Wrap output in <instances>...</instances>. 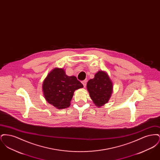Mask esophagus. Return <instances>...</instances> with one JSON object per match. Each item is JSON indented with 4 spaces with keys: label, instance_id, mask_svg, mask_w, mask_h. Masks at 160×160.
<instances>
[{
    "label": "esophagus",
    "instance_id": "esophagus-1",
    "mask_svg": "<svg viewBox=\"0 0 160 160\" xmlns=\"http://www.w3.org/2000/svg\"><path fill=\"white\" fill-rule=\"evenodd\" d=\"M86 83H87V80H83V81L82 82V84H83V86L84 88H85L86 86Z\"/></svg>",
    "mask_w": 160,
    "mask_h": 160
}]
</instances>
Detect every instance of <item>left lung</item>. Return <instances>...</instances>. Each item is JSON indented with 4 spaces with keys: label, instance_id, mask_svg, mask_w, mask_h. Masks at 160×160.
<instances>
[{
    "label": "left lung",
    "instance_id": "1",
    "mask_svg": "<svg viewBox=\"0 0 160 160\" xmlns=\"http://www.w3.org/2000/svg\"><path fill=\"white\" fill-rule=\"evenodd\" d=\"M91 98L97 107L104 106L110 99L113 91V83L107 73L99 71L87 83Z\"/></svg>",
    "mask_w": 160,
    "mask_h": 160
}]
</instances>
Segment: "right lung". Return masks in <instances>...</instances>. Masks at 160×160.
Segmentation results:
<instances>
[{
  "mask_svg": "<svg viewBox=\"0 0 160 160\" xmlns=\"http://www.w3.org/2000/svg\"><path fill=\"white\" fill-rule=\"evenodd\" d=\"M83 85L76 77L68 76L62 68H54L47 75L42 84L46 101L58 109L70 106L74 92Z\"/></svg>",
  "mask_w": 160,
  "mask_h": 160,
  "instance_id": "obj_1",
  "label": "right lung"
}]
</instances>
